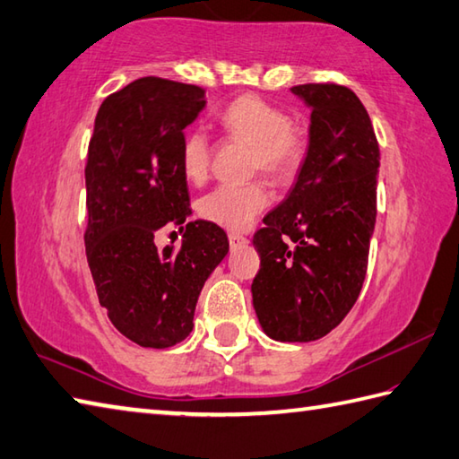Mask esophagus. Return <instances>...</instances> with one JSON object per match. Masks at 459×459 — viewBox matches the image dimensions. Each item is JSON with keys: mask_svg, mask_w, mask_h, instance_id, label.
Returning a JSON list of instances; mask_svg holds the SVG:
<instances>
[{"mask_svg": "<svg viewBox=\"0 0 459 459\" xmlns=\"http://www.w3.org/2000/svg\"><path fill=\"white\" fill-rule=\"evenodd\" d=\"M229 242H230L232 248H237V247H245L247 242H248V238L238 235V232H229Z\"/></svg>", "mask_w": 459, "mask_h": 459, "instance_id": "34e87169", "label": "esophagus"}]
</instances>
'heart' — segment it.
<instances>
[{"instance_id":"1","label":"heart","mask_w":459,"mask_h":459,"mask_svg":"<svg viewBox=\"0 0 459 459\" xmlns=\"http://www.w3.org/2000/svg\"><path fill=\"white\" fill-rule=\"evenodd\" d=\"M221 127L229 137L253 147L250 170L289 183L300 173L308 157L310 137L300 121L258 95H238L219 113ZM212 145L209 134L193 129L185 134L181 147V169L188 181L201 183L209 173ZM271 203L264 183L219 185L199 201L201 217L227 229H245Z\"/></svg>"}]
</instances>
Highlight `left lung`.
Listing matches in <instances>:
<instances>
[{
  "mask_svg": "<svg viewBox=\"0 0 459 459\" xmlns=\"http://www.w3.org/2000/svg\"><path fill=\"white\" fill-rule=\"evenodd\" d=\"M292 93L312 107L310 149L290 195L253 237V304L271 338L312 342L344 320L362 290L380 147L352 89L304 83Z\"/></svg>",
  "mask_w": 459,
  "mask_h": 459,
  "instance_id": "1",
  "label": "left lung"
}]
</instances>
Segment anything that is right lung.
Here are the masks:
<instances>
[{"mask_svg":"<svg viewBox=\"0 0 459 459\" xmlns=\"http://www.w3.org/2000/svg\"><path fill=\"white\" fill-rule=\"evenodd\" d=\"M203 109L204 89L141 77L105 99L89 141L87 263L113 326L143 348L191 334L203 284L229 253L209 221L188 222L181 248L155 245L165 224L191 214L181 147Z\"/></svg>","mask_w":459,"mask_h":459,"instance_id":"right-lung-1","label":"right lung"}]
</instances>
